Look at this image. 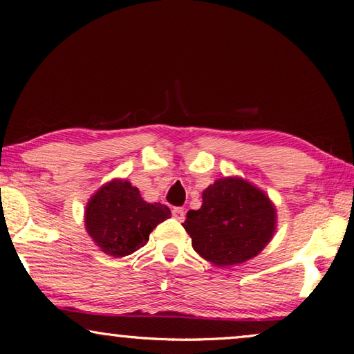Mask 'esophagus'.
I'll return each mask as SVG.
<instances>
[{"instance_id": "obj_1", "label": "esophagus", "mask_w": 354, "mask_h": 354, "mask_svg": "<svg viewBox=\"0 0 354 354\" xmlns=\"http://www.w3.org/2000/svg\"><path fill=\"white\" fill-rule=\"evenodd\" d=\"M171 215H173V218H175V220H178V221H184V218H185V210L183 209V207H175L171 210Z\"/></svg>"}]
</instances>
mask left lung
Returning a JSON list of instances; mask_svg holds the SVG:
<instances>
[{
	"label": "left lung",
	"mask_w": 354,
	"mask_h": 354,
	"mask_svg": "<svg viewBox=\"0 0 354 354\" xmlns=\"http://www.w3.org/2000/svg\"><path fill=\"white\" fill-rule=\"evenodd\" d=\"M277 214L271 199L241 178H220L203 192V205L183 223L196 252L216 266L252 259L271 241Z\"/></svg>",
	"instance_id": "8db88e82"
}]
</instances>
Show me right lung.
<instances>
[{
    "label": "right lung",
    "instance_id": "add662e5",
    "mask_svg": "<svg viewBox=\"0 0 354 354\" xmlns=\"http://www.w3.org/2000/svg\"><path fill=\"white\" fill-rule=\"evenodd\" d=\"M167 218V205L147 203L131 183L113 179L89 198L85 226L105 254L120 259L147 244L151 230Z\"/></svg>",
    "mask_w": 354,
    "mask_h": 354
}]
</instances>
